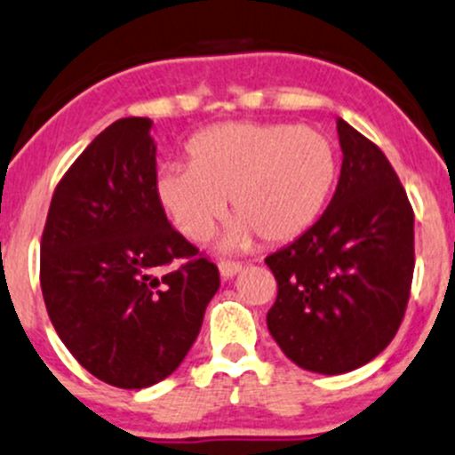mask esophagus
Wrapping results in <instances>:
<instances>
[{"instance_id":"1","label":"esophagus","mask_w":455,"mask_h":455,"mask_svg":"<svg viewBox=\"0 0 455 455\" xmlns=\"http://www.w3.org/2000/svg\"><path fill=\"white\" fill-rule=\"evenodd\" d=\"M241 271H243L241 262H229V260L219 262V273H221L223 280H232V277Z\"/></svg>"}]
</instances>
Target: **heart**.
<instances>
[{
    "label": "heart",
    "mask_w": 455,
    "mask_h": 455,
    "mask_svg": "<svg viewBox=\"0 0 455 455\" xmlns=\"http://www.w3.org/2000/svg\"><path fill=\"white\" fill-rule=\"evenodd\" d=\"M339 180L334 143L315 128L232 121L188 145V167L167 164L156 175V197L175 228L204 241L229 199L234 219L221 247L245 249L260 236L288 243L316 223Z\"/></svg>",
    "instance_id": "1"
}]
</instances>
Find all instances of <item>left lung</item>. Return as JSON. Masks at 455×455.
I'll return each mask as SVG.
<instances>
[{
    "label": "left lung",
    "mask_w": 455,
    "mask_h": 455,
    "mask_svg": "<svg viewBox=\"0 0 455 455\" xmlns=\"http://www.w3.org/2000/svg\"><path fill=\"white\" fill-rule=\"evenodd\" d=\"M339 187L319 221L267 258L277 299L267 325L312 373L354 371L402 325L414 273V212L382 149L343 119Z\"/></svg>",
    "instance_id": "left-lung-1"
}]
</instances>
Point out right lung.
<instances>
[{"label": "right lung", "instance_id": "add662e5", "mask_svg": "<svg viewBox=\"0 0 455 455\" xmlns=\"http://www.w3.org/2000/svg\"><path fill=\"white\" fill-rule=\"evenodd\" d=\"M151 125L128 116L95 136L53 190L41 241L53 330L77 363L116 388L169 378L221 284L219 268L197 258L158 204ZM175 257L189 262L167 272Z\"/></svg>", "mask_w": 455, "mask_h": 455}]
</instances>
